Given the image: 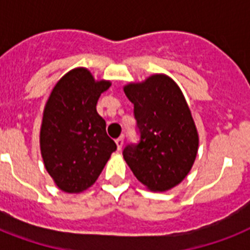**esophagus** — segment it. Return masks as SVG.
<instances>
[{"label": "esophagus", "mask_w": 250, "mask_h": 250, "mask_svg": "<svg viewBox=\"0 0 250 250\" xmlns=\"http://www.w3.org/2000/svg\"><path fill=\"white\" fill-rule=\"evenodd\" d=\"M123 143H125V136H119L117 140H115V144H117L118 150H121L122 146H123Z\"/></svg>", "instance_id": "34e87169"}]
</instances>
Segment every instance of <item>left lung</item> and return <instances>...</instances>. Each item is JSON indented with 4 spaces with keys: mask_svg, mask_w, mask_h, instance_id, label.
Returning <instances> with one entry per match:
<instances>
[{
    "mask_svg": "<svg viewBox=\"0 0 250 250\" xmlns=\"http://www.w3.org/2000/svg\"><path fill=\"white\" fill-rule=\"evenodd\" d=\"M140 140L125 145L123 157L137 180L154 192L178 186L192 168L198 135L179 86L165 75L128 84Z\"/></svg>",
    "mask_w": 250,
    "mask_h": 250,
    "instance_id": "1",
    "label": "left lung"
}]
</instances>
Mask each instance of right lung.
Listing matches in <instances>:
<instances>
[{
	"mask_svg": "<svg viewBox=\"0 0 250 250\" xmlns=\"http://www.w3.org/2000/svg\"><path fill=\"white\" fill-rule=\"evenodd\" d=\"M110 82H94L86 68L67 72L54 86L44 109L41 156L60 189L79 193L101 174L117 144L106 133L96 105Z\"/></svg>",
	"mask_w": 250,
	"mask_h": 250,
	"instance_id": "obj_1",
	"label": "right lung"
}]
</instances>
